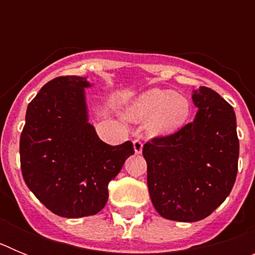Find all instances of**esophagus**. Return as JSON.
<instances>
[{
    "instance_id": "34e87169",
    "label": "esophagus",
    "mask_w": 255,
    "mask_h": 255,
    "mask_svg": "<svg viewBox=\"0 0 255 255\" xmlns=\"http://www.w3.org/2000/svg\"><path fill=\"white\" fill-rule=\"evenodd\" d=\"M132 145H134V150H135V154H140L141 150H143V143L140 141V139H134L132 141Z\"/></svg>"
}]
</instances>
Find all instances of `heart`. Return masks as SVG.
<instances>
[{"mask_svg": "<svg viewBox=\"0 0 255 255\" xmlns=\"http://www.w3.org/2000/svg\"><path fill=\"white\" fill-rule=\"evenodd\" d=\"M190 115L188 97L161 88L143 92L126 108V117L134 123L145 121V131L153 138L176 134L188 124Z\"/></svg>", "mask_w": 255, "mask_h": 255, "instance_id": "1", "label": "heart"}]
</instances>
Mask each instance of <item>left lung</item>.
I'll use <instances>...</instances> for the list:
<instances>
[{
    "mask_svg": "<svg viewBox=\"0 0 255 255\" xmlns=\"http://www.w3.org/2000/svg\"><path fill=\"white\" fill-rule=\"evenodd\" d=\"M191 100L194 120L176 134L144 144L150 199L162 217L195 222L224 203L238 173L239 139L234 108L199 87Z\"/></svg>",
    "mask_w": 255,
    "mask_h": 255,
    "instance_id": "1",
    "label": "left lung"
}]
</instances>
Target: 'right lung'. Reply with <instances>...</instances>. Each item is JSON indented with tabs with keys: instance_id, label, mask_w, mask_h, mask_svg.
<instances>
[{
	"instance_id": "obj_1",
	"label": "right lung",
	"mask_w": 255,
	"mask_h": 255,
	"mask_svg": "<svg viewBox=\"0 0 255 255\" xmlns=\"http://www.w3.org/2000/svg\"><path fill=\"white\" fill-rule=\"evenodd\" d=\"M82 76H60L42 87L26 108L20 164L26 186L55 215H96L108 199V182L134 154L131 141L106 144L89 123Z\"/></svg>"
}]
</instances>
